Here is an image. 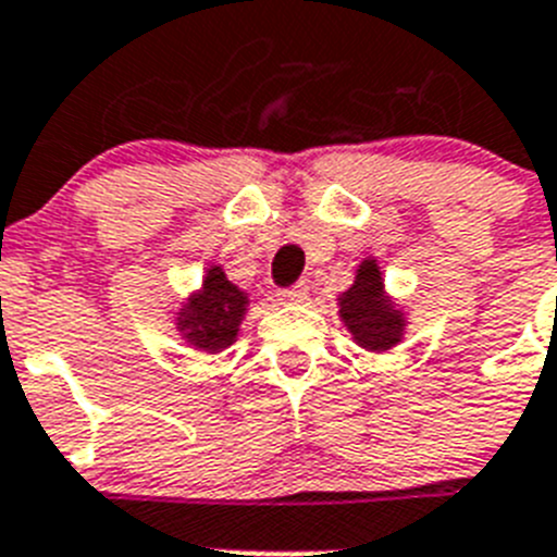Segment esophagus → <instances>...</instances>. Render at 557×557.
<instances>
[{"instance_id": "34e87169", "label": "esophagus", "mask_w": 557, "mask_h": 557, "mask_svg": "<svg viewBox=\"0 0 557 557\" xmlns=\"http://www.w3.org/2000/svg\"><path fill=\"white\" fill-rule=\"evenodd\" d=\"M309 298V287L307 284H298V287H289L278 293V301L282 304H304Z\"/></svg>"}]
</instances>
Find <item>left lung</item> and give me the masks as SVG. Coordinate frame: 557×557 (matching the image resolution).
Here are the masks:
<instances>
[{"mask_svg":"<svg viewBox=\"0 0 557 557\" xmlns=\"http://www.w3.org/2000/svg\"><path fill=\"white\" fill-rule=\"evenodd\" d=\"M339 323L359 348L387 354L407 337L410 309L387 293L376 256H366L354 270V284L337 295Z\"/></svg>","mask_w":557,"mask_h":557,"instance_id":"8db88e82","label":"left lung"}]
</instances>
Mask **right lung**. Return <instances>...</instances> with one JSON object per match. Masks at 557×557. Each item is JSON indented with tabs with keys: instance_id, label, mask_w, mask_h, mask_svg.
<instances>
[{
	"instance_id": "1",
	"label": "right lung",
	"mask_w": 557,
	"mask_h": 557,
	"mask_svg": "<svg viewBox=\"0 0 557 557\" xmlns=\"http://www.w3.org/2000/svg\"><path fill=\"white\" fill-rule=\"evenodd\" d=\"M248 312L250 293L228 282L223 264L211 262L200 287L186 293L170 314L186 346L200 354H220L234 346Z\"/></svg>"
}]
</instances>
